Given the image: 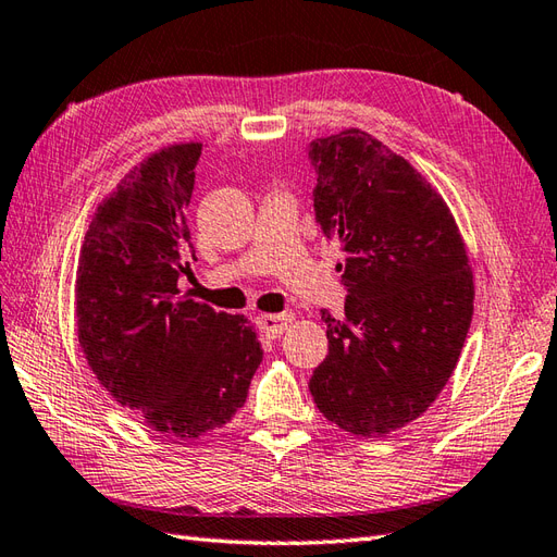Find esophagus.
I'll list each match as a JSON object with an SVG mask.
<instances>
[{
	"label": "esophagus",
	"instance_id": "esophagus-1",
	"mask_svg": "<svg viewBox=\"0 0 557 557\" xmlns=\"http://www.w3.org/2000/svg\"><path fill=\"white\" fill-rule=\"evenodd\" d=\"M292 313H280V315H258L256 325L261 332H265L268 337H280V334L287 330V325L292 322Z\"/></svg>",
	"mask_w": 557,
	"mask_h": 557
}]
</instances>
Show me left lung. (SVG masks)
<instances>
[{"label": "left lung", "instance_id": "left-lung-1", "mask_svg": "<svg viewBox=\"0 0 557 557\" xmlns=\"http://www.w3.org/2000/svg\"><path fill=\"white\" fill-rule=\"evenodd\" d=\"M315 220L344 251V320L308 389L330 422L384 436L420 418L454 374L474 282L446 201L404 157L348 127L313 139Z\"/></svg>", "mask_w": 557, "mask_h": 557}]
</instances>
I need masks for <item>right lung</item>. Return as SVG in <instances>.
I'll return each instance as SVG.
<instances>
[{
    "mask_svg": "<svg viewBox=\"0 0 557 557\" xmlns=\"http://www.w3.org/2000/svg\"><path fill=\"white\" fill-rule=\"evenodd\" d=\"M199 157L189 141L135 165L89 223L75 277L87 366L123 408L180 442L230 422L263 360L247 318L177 287L191 275L185 211Z\"/></svg>",
    "mask_w": 557,
    "mask_h": 557,
    "instance_id": "1",
    "label": "right lung"
}]
</instances>
